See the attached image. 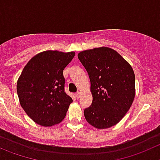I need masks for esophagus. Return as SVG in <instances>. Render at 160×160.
I'll return each mask as SVG.
<instances>
[{
	"mask_svg": "<svg viewBox=\"0 0 160 160\" xmlns=\"http://www.w3.org/2000/svg\"><path fill=\"white\" fill-rule=\"evenodd\" d=\"M75 97H76V98H79V97H81V93H80V92H77V93H76V95H75Z\"/></svg>",
	"mask_w": 160,
	"mask_h": 160,
	"instance_id": "obj_1",
	"label": "esophagus"
}]
</instances>
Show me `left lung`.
I'll use <instances>...</instances> for the list:
<instances>
[{
    "label": "left lung",
    "mask_w": 160,
    "mask_h": 160,
    "mask_svg": "<svg viewBox=\"0 0 160 160\" xmlns=\"http://www.w3.org/2000/svg\"><path fill=\"white\" fill-rule=\"evenodd\" d=\"M90 79L92 102L86 121L102 130L113 127L130 110L134 100L135 74L131 65L115 50L99 47L78 54Z\"/></svg>",
    "instance_id": "left-lung-1"
}]
</instances>
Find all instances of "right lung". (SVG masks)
Listing matches in <instances>:
<instances>
[{
  "instance_id": "1",
  "label": "right lung",
  "mask_w": 160,
  "mask_h": 160,
  "mask_svg": "<svg viewBox=\"0 0 160 160\" xmlns=\"http://www.w3.org/2000/svg\"><path fill=\"white\" fill-rule=\"evenodd\" d=\"M74 52L47 50L33 56L18 78L17 94L27 115L42 127L59 124L66 116L71 97L64 92L63 71Z\"/></svg>"
}]
</instances>
